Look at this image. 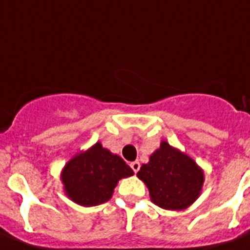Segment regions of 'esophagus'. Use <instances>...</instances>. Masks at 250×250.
Masks as SVG:
<instances>
[{
    "instance_id": "1",
    "label": "esophagus",
    "mask_w": 250,
    "mask_h": 250,
    "mask_svg": "<svg viewBox=\"0 0 250 250\" xmlns=\"http://www.w3.org/2000/svg\"><path fill=\"white\" fill-rule=\"evenodd\" d=\"M140 167H141V165H140V162H138V161L131 162V168L133 170L134 173H137L138 171H140Z\"/></svg>"
}]
</instances>
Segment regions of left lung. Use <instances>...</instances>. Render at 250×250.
I'll return each mask as SVG.
<instances>
[{"instance_id": "left-lung-1", "label": "left lung", "mask_w": 250, "mask_h": 250, "mask_svg": "<svg viewBox=\"0 0 250 250\" xmlns=\"http://www.w3.org/2000/svg\"><path fill=\"white\" fill-rule=\"evenodd\" d=\"M137 176L149 190L152 203L166 210H182L200 195L204 173L188 156L162 142L142 165Z\"/></svg>"}]
</instances>
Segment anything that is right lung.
<instances>
[{"instance_id":"right-lung-1","label":"right lung","mask_w":250,"mask_h":250,"mask_svg":"<svg viewBox=\"0 0 250 250\" xmlns=\"http://www.w3.org/2000/svg\"><path fill=\"white\" fill-rule=\"evenodd\" d=\"M132 175L133 171L122 158L98 142L65 165L62 180L74 203L95 206L109 200L117 182Z\"/></svg>"}]
</instances>
